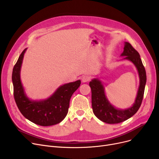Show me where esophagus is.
Here are the masks:
<instances>
[{
  "label": "esophagus",
  "mask_w": 159,
  "mask_h": 159,
  "mask_svg": "<svg viewBox=\"0 0 159 159\" xmlns=\"http://www.w3.org/2000/svg\"><path fill=\"white\" fill-rule=\"evenodd\" d=\"M91 80V77L88 75H84V76H83L82 78V82H87L88 81H89Z\"/></svg>",
  "instance_id": "esophagus-1"
}]
</instances>
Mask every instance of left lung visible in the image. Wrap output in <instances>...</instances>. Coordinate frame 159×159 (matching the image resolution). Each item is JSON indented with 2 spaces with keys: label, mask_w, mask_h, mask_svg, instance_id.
<instances>
[{
  "label": "left lung",
  "mask_w": 159,
  "mask_h": 159,
  "mask_svg": "<svg viewBox=\"0 0 159 159\" xmlns=\"http://www.w3.org/2000/svg\"><path fill=\"white\" fill-rule=\"evenodd\" d=\"M121 56H124V59L129 60L134 64L139 74L140 86L135 101L132 107L126 110L116 109L107 100L101 81L93 79L89 82L93 113L99 120L107 124H118L131 117L139 110L144 97L146 73L139 53L130 43L126 42Z\"/></svg>",
  "instance_id": "left-lung-1"
}]
</instances>
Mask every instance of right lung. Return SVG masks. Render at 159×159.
<instances>
[{"label": "right lung", "instance_id": "add662e5", "mask_svg": "<svg viewBox=\"0 0 159 159\" xmlns=\"http://www.w3.org/2000/svg\"><path fill=\"white\" fill-rule=\"evenodd\" d=\"M24 49L13 67L12 82L15 102L22 115L31 122L42 126H52L61 122L68 113L73 93L80 85V80L68 83L58 88L55 93L43 101H31L24 94L20 79Z\"/></svg>", "mask_w": 159, "mask_h": 159}]
</instances>
